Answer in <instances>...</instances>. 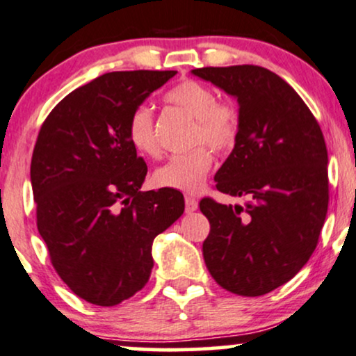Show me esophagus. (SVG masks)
<instances>
[{"label":"esophagus","instance_id":"esophagus-1","mask_svg":"<svg viewBox=\"0 0 356 356\" xmlns=\"http://www.w3.org/2000/svg\"><path fill=\"white\" fill-rule=\"evenodd\" d=\"M185 208L186 213H193L198 209V200L193 198V196H185Z\"/></svg>","mask_w":356,"mask_h":356}]
</instances>
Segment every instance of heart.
Returning a JSON list of instances; mask_svg holds the SVG:
<instances>
[{
  "mask_svg": "<svg viewBox=\"0 0 356 356\" xmlns=\"http://www.w3.org/2000/svg\"><path fill=\"white\" fill-rule=\"evenodd\" d=\"M165 102L195 118L191 145L204 143L216 153L234 148L239 137V112L231 102L218 100V94L211 87L196 81H183L166 92ZM127 137L142 155L160 156L161 148L155 135V118L150 105L138 104L134 107L127 120ZM211 165V152L198 145L190 152L173 155L165 165L158 166L153 173V183L158 188L195 193L203 186Z\"/></svg>",
  "mask_w": 356,
  "mask_h": 356,
  "instance_id": "obj_1",
  "label": "heart"
}]
</instances>
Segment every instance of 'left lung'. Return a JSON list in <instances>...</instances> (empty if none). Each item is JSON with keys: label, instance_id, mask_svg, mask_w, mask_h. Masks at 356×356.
<instances>
[{"label": "left lung", "instance_id": "8db88e82", "mask_svg": "<svg viewBox=\"0 0 356 356\" xmlns=\"http://www.w3.org/2000/svg\"><path fill=\"white\" fill-rule=\"evenodd\" d=\"M239 102V137L216 190L245 206L200 201L211 229L203 257L222 289L257 297L291 280L318 243L328 208V155L310 108L269 69L243 64L191 71Z\"/></svg>", "mask_w": 356, "mask_h": 356}]
</instances>
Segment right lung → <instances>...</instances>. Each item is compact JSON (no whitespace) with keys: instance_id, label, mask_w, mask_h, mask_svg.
Returning a JSON list of instances; mask_svg holds the SVG:
<instances>
[{"instance_id":"1","label":"right lung","mask_w":356,"mask_h":356,"mask_svg":"<svg viewBox=\"0 0 356 356\" xmlns=\"http://www.w3.org/2000/svg\"><path fill=\"white\" fill-rule=\"evenodd\" d=\"M177 71L104 74L65 95L39 130L31 160L38 231L77 297L100 307L148 282L153 239L185 211L171 188L140 191L147 163L127 137L130 112Z\"/></svg>"}]
</instances>
